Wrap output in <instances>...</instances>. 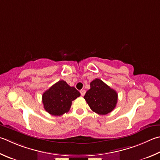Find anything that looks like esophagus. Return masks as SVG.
<instances>
[{
  "instance_id": "34e87169",
  "label": "esophagus",
  "mask_w": 160,
  "mask_h": 160,
  "mask_svg": "<svg viewBox=\"0 0 160 160\" xmlns=\"http://www.w3.org/2000/svg\"><path fill=\"white\" fill-rule=\"evenodd\" d=\"M80 94H81V95L82 96H84L85 94V93H86V91L85 89H81L80 91Z\"/></svg>"
}]
</instances>
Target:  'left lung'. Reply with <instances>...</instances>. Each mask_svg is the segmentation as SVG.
<instances>
[{
	"instance_id": "8db88e82",
	"label": "left lung",
	"mask_w": 160,
	"mask_h": 160,
	"mask_svg": "<svg viewBox=\"0 0 160 160\" xmlns=\"http://www.w3.org/2000/svg\"><path fill=\"white\" fill-rule=\"evenodd\" d=\"M93 111L98 115H106L115 108L118 93L98 78L90 82V89L84 97Z\"/></svg>"
}]
</instances>
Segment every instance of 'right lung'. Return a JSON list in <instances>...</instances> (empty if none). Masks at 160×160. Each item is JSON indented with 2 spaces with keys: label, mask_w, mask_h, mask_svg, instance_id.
Segmentation results:
<instances>
[{
  "label": "right lung",
  "mask_w": 160,
  "mask_h": 160,
  "mask_svg": "<svg viewBox=\"0 0 160 160\" xmlns=\"http://www.w3.org/2000/svg\"><path fill=\"white\" fill-rule=\"evenodd\" d=\"M80 96L74 87L69 86L64 80H59L42 94L45 110L52 115L60 116L68 112L72 101Z\"/></svg>",
  "instance_id": "add662e5"
}]
</instances>
